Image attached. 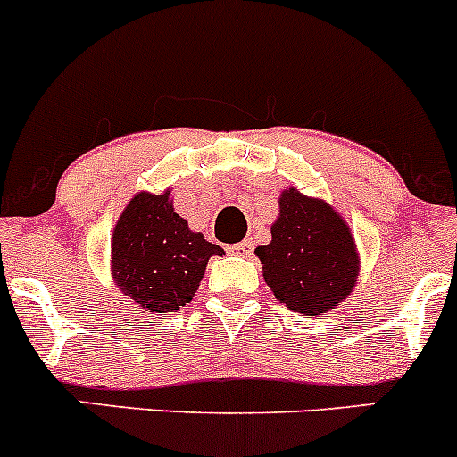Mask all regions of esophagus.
I'll return each mask as SVG.
<instances>
[{
    "mask_svg": "<svg viewBox=\"0 0 457 457\" xmlns=\"http://www.w3.org/2000/svg\"><path fill=\"white\" fill-rule=\"evenodd\" d=\"M252 250H254L252 241H243V243H234V245H229V252L237 256H250Z\"/></svg>",
    "mask_w": 457,
    "mask_h": 457,
    "instance_id": "esophagus-1",
    "label": "esophagus"
}]
</instances>
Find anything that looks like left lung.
Segmentation results:
<instances>
[{"label":"left lung","instance_id":"8db88e82","mask_svg":"<svg viewBox=\"0 0 457 457\" xmlns=\"http://www.w3.org/2000/svg\"><path fill=\"white\" fill-rule=\"evenodd\" d=\"M254 254L276 301L303 316L336 310L361 274V254L347 220L334 205L296 187L280 192L271 241L258 245Z\"/></svg>","mask_w":457,"mask_h":457}]
</instances>
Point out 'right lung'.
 Instances as JSON below:
<instances>
[{"instance_id":"right-lung-1","label":"right lung","mask_w":457,"mask_h":457,"mask_svg":"<svg viewBox=\"0 0 457 457\" xmlns=\"http://www.w3.org/2000/svg\"><path fill=\"white\" fill-rule=\"evenodd\" d=\"M223 254L177 214L170 187L161 195L137 192L110 238V274L143 312L168 314L195 298L207 261Z\"/></svg>"}]
</instances>
